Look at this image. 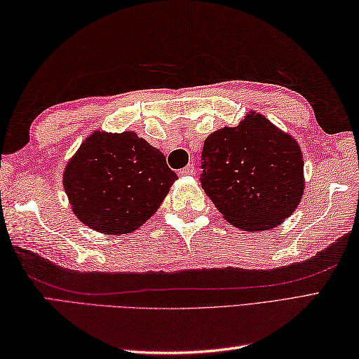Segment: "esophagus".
Masks as SVG:
<instances>
[{
    "mask_svg": "<svg viewBox=\"0 0 359 359\" xmlns=\"http://www.w3.org/2000/svg\"><path fill=\"white\" fill-rule=\"evenodd\" d=\"M179 174L180 175H193V174H196V166L193 163H188L185 168H182Z\"/></svg>",
    "mask_w": 359,
    "mask_h": 359,
    "instance_id": "1",
    "label": "esophagus"
}]
</instances>
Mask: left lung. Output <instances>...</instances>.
Wrapping results in <instances>:
<instances>
[{
    "mask_svg": "<svg viewBox=\"0 0 359 359\" xmlns=\"http://www.w3.org/2000/svg\"><path fill=\"white\" fill-rule=\"evenodd\" d=\"M201 184L228 222L248 231L270 230L296 210L304 193L299 144L251 112L203 143Z\"/></svg>",
    "mask_w": 359,
    "mask_h": 359,
    "instance_id": "8db88e82",
    "label": "left lung"
}]
</instances>
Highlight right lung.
I'll list each match as a JSON object with an SVG mask.
<instances>
[{
  "label": "right lung",
  "instance_id": "1",
  "mask_svg": "<svg viewBox=\"0 0 359 359\" xmlns=\"http://www.w3.org/2000/svg\"><path fill=\"white\" fill-rule=\"evenodd\" d=\"M175 179L162 152L135 133L97 131L67 163L63 185L83 224L126 234L154 215Z\"/></svg>",
  "mask_w": 359,
  "mask_h": 359
}]
</instances>
